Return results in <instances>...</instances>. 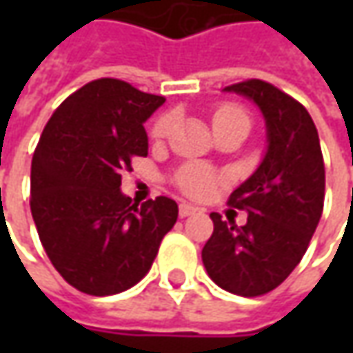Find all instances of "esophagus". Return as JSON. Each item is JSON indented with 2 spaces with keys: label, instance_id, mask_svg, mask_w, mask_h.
Masks as SVG:
<instances>
[{
  "label": "esophagus",
  "instance_id": "obj_1",
  "mask_svg": "<svg viewBox=\"0 0 353 353\" xmlns=\"http://www.w3.org/2000/svg\"><path fill=\"white\" fill-rule=\"evenodd\" d=\"M198 212H202V208H198V206H192V204H188V202H183L181 206H179V214L186 218V216H192V214H198Z\"/></svg>",
  "mask_w": 353,
  "mask_h": 353
}]
</instances>
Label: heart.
<instances>
[{
    "label": "heart",
    "instance_id": "heart-1",
    "mask_svg": "<svg viewBox=\"0 0 353 353\" xmlns=\"http://www.w3.org/2000/svg\"><path fill=\"white\" fill-rule=\"evenodd\" d=\"M232 121H248V116L241 108L237 105H222L214 112V117H212V123H214V129L220 128V125H225V123H232ZM250 123V121H248ZM170 128V119L169 117H161L153 125V137L155 139H161L167 135V131ZM176 183L181 186V190H184L186 194L194 198L206 196L214 186V172L206 167H200V165H186L184 169H181L179 176H176Z\"/></svg>",
    "mask_w": 353,
    "mask_h": 353
}]
</instances>
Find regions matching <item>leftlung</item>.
<instances>
[{"mask_svg": "<svg viewBox=\"0 0 353 353\" xmlns=\"http://www.w3.org/2000/svg\"><path fill=\"white\" fill-rule=\"evenodd\" d=\"M224 92L259 108L267 149L230 204L248 212L245 225L210 214L214 232L202 263L224 291L259 296L273 291L301 263L324 208V161L319 131L303 103L263 80H245Z\"/></svg>", "mask_w": 353, "mask_h": 353, "instance_id": "obj_1", "label": "left lung"}]
</instances>
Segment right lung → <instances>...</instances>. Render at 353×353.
<instances>
[{"mask_svg":"<svg viewBox=\"0 0 353 353\" xmlns=\"http://www.w3.org/2000/svg\"><path fill=\"white\" fill-rule=\"evenodd\" d=\"M165 103L116 78L76 90L57 108L31 163V214L50 263L78 291L108 296L137 285L155 261L179 206H137L121 172L149 143L143 123Z\"/></svg>","mask_w":353,"mask_h":353,"instance_id":"1","label":"right lung"}]
</instances>
